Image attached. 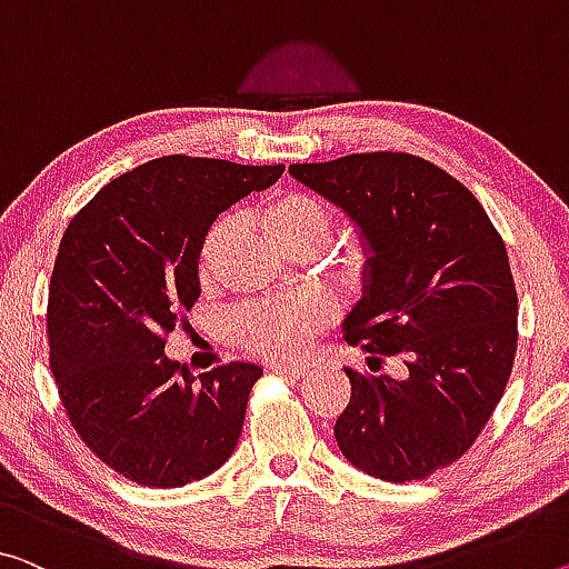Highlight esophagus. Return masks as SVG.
Masks as SVG:
<instances>
[{
  "mask_svg": "<svg viewBox=\"0 0 569 569\" xmlns=\"http://www.w3.org/2000/svg\"><path fill=\"white\" fill-rule=\"evenodd\" d=\"M269 371L277 373V376H292V379H300V376L308 373V369H305V366H284V363H277Z\"/></svg>",
  "mask_w": 569,
  "mask_h": 569,
  "instance_id": "34e87169",
  "label": "esophagus"
}]
</instances>
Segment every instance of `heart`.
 <instances>
[{
    "instance_id": "b5f03b06",
    "label": "heart",
    "mask_w": 569,
    "mask_h": 569,
    "mask_svg": "<svg viewBox=\"0 0 569 569\" xmlns=\"http://www.w3.org/2000/svg\"><path fill=\"white\" fill-rule=\"evenodd\" d=\"M261 229L269 241L287 254L320 251L333 231V216L322 200L302 190H279L269 196L259 213ZM233 218L223 216L206 231L198 249V277L208 282L216 274L218 261L231 239ZM363 261V254H358ZM333 320V305L320 295H300L292 300H257L231 315V336L243 351L292 361L308 353L310 343Z\"/></svg>"
}]
</instances>
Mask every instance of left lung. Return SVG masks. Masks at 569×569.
<instances>
[{"label": "left lung", "mask_w": 569, "mask_h": 569, "mask_svg": "<svg viewBox=\"0 0 569 569\" xmlns=\"http://www.w3.org/2000/svg\"><path fill=\"white\" fill-rule=\"evenodd\" d=\"M290 172L369 247L346 340L407 366L405 379L346 369L338 448L373 478L425 480L470 450L511 376L519 300L506 243L476 196L422 157L363 152Z\"/></svg>", "instance_id": "obj_1"}]
</instances>
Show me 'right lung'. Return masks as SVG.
<instances>
[{"instance_id": "obj_1", "label": "right lung", "mask_w": 569, "mask_h": 569, "mask_svg": "<svg viewBox=\"0 0 569 569\" xmlns=\"http://www.w3.org/2000/svg\"><path fill=\"white\" fill-rule=\"evenodd\" d=\"M284 164L170 154L103 186L60 239L48 292L50 369L93 456L150 488L193 483L231 458L261 369L190 376L164 338L200 297L211 223Z\"/></svg>"}]
</instances>
